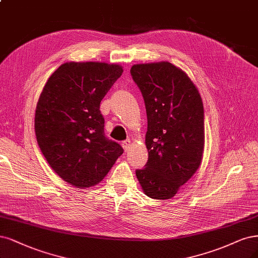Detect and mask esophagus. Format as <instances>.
I'll list each match as a JSON object with an SVG mask.
<instances>
[{
	"label": "esophagus",
	"mask_w": 258,
	"mask_h": 258,
	"mask_svg": "<svg viewBox=\"0 0 258 258\" xmlns=\"http://www.w3.org/2000/svg\"><path fill=\"white\" fill-rule=\"evenodd\" d=\"M121 145H122V148L125 149V152H128L130 146H131V141H130V139H128V140H126V141H123Z\"/></svg>",
	"instance_id": "obj_1"
}]
</instances>
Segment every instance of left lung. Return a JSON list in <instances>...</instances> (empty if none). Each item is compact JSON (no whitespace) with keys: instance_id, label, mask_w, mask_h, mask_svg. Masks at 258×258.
<instances>
[{"instance_id":"1","label":"left lung","mask_w":258,"mask_h":258,"mask_svg":"<svg viewBox=\"0 0 258 258\" xmlns=\"http://www.w3.org/2000/svg\"><path fill=\"white\" fill-rule=\"evenodd\" d=\"M144 98L148 160L137 170L147 197L168 200L201 165L205 133L201 95L184 72L168 61L130 69Z\"/></svg>"}]
</instances>
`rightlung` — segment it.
Returning <instances> with one entry per match:
<instances>
[{
  "instance_id": "1",
  "label": "right lung",
  "mask_w": 258,
  "mask_h": 258,
  "mask_svg": "<svg viewBox=\"0 0 258 258\" xmlns=\"http://www.w3.org/2000/svg\"><path fill=\"white\" fill-rule=\"evenodd\" d=\"M116 64L69 61L44 85L35 111L42 155L61 179L76 188L99 183L123 153L104 135L100 102L122 74Z\"/></svg>"
}]
</instances>
